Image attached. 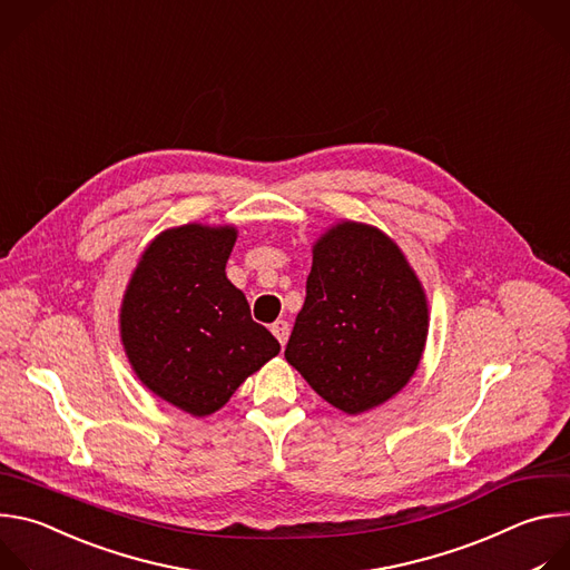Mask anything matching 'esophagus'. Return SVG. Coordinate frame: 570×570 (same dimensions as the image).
I'll use <instances>...</instances> for the list:
<instances>
[{
    "instance_id": "esophagus-1",
    "label": "esophagus",
    "mask_w": 570,
    "mask_h": 570,
    "mask_svg": "<svg viewBox=\"0 0 570 570\" xmlns=\"http://www.w3.org/2000/svg\"><path fill=\"white\" fill-rule=\"evenodd\" d=\"M272 332H274V336L281 341V346H285L287 338H289V323L281 318V321H276V323L272 325Z\"/></svg>"
}]
</instances>
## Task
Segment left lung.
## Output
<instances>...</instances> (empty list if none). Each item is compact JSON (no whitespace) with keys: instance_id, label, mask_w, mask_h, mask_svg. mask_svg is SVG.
I'll list each match as a JSON object with an SVG mask.
<instances>
[{"instance_id":"obj_1","label":"left lung","mask_w":570,"mask_h":570,"mask_svg":"<svg viewBox=\"0 0 570 570\" xmlns=\"http://www.w3.org/2000/svg\"><path fill=\"white\" fill-rule=\"evenodd\" d=\"M426 332V294L402 249L375 226L346 219L314 243L285 360L325 402L357 415L406 386Z\"/></svg>"}]
</instances>
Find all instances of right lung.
<instances>
[{
  "instance_id": "right-lung-1",
  "label": "right lung",
  "mask_w": 570,
  "mask_h": 570,
  "mask_svg": "<svg viewBox=\"0 0 570 570\" xmlns=\"http://www.w3.org/2000/svg\"><path fill=\"white\" fill-rule=\"evenodd\" d=\"M236 226L184 224L141 254L121 305L132 371L168 404L204 417L281 353L245 294L226 278Z\"/></svg>"
}]
</instances>
